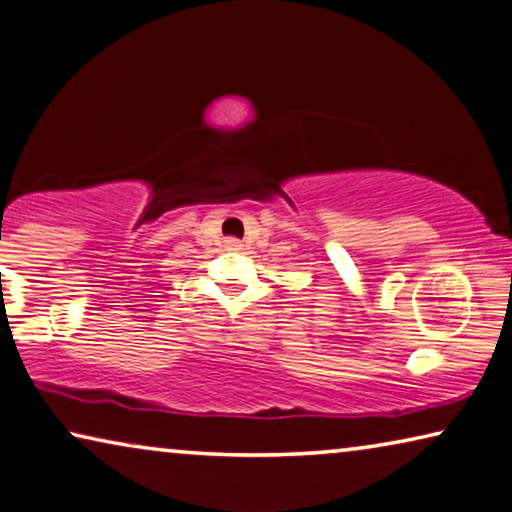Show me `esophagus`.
Instances as JSON below:
<instances>
[{"mask_svg":"<svg viewBox=\"0 0 512 512\" xmlns=\"http://www.w3.org/2000/svg\"><path fill=\"white\" fill-rule=\"evenodd\" d=\"M225 248L227 250H241V241L239 239H225Z\"/></svg>","mask_w":512,"mask_h":512,"instance_id":"obj_1","label":"esophagus"}]
</instances>
